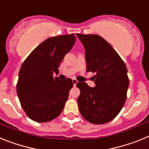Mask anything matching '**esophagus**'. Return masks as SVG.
<instances>
[{
  "mask_svg": "<svg viewBox=\"0 0 149 149\" xmlns=\"http://www.w3.org/2000/svg\"><path fill=\"white\" fill-rule=\"evenodd\" d=\"M72 82H73L74 86H76V84H77V82H78V81H77L75 78H73L72 79Z\"/></svg>",
  "mask_w": 149,
  "mask_h": 149,
  "instance_id": "34e87169",
  "label": "esophagus"
}]
</instances>
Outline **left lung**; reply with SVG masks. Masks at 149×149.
I'll return each mask as SVG.
<instances>
[{
  "label": "left lung",
  "mask_w": 149,
  "mask_h": 149,
  "mask_svg": "<svg viewBox=\"0 0 149 149\" xmlns=\"http://www.w3.org/2000/svg\"><path fill=\"white\" fill-rule=\"evenodd\" d=\"M85 49L86 72L95 73V87L85 82L76 85L81 91L79 110L93 124L109 122L119 113L129 86L125 64L114 48L98 35L77 33Z\"/></svg>",
  "instance_id": "obj_1"
}]
</instances>
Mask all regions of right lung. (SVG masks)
Returning a JSON list of instances; mask_svg holds the SVG:
<instances>
[{
  "label": "right lung",
  "mask_w": 149,
  "mask_h": 149,
  "mask_svg": "<svg viewBox=\"0 0 149 149\" xmlns=\"http://www.w3.org/2000/svg\"><path fill=\"white\" fill-rule=\"evenodd\" d=\"M76 41L74 34L51 37L38 45L21 67L17 94L30 119L47 122L59 116L73 86L72 79L61 81L54 73Z\"/></svg>",
  "instance_id": "add662e5"
}]
</instances>
